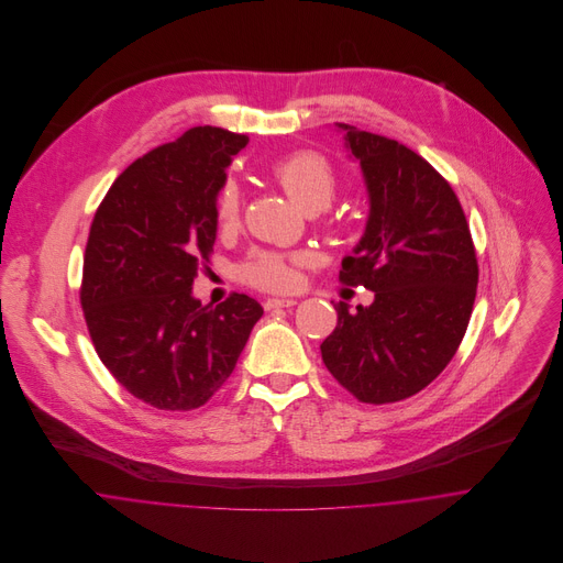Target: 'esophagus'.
<instances>
[{
    "mask_svg": "<svg viewBox=\"0 0 563 563\" xmlns=\"http://www.w3.org/2000/svg\"><path fill=\"white\" fill-rule=\"evenodd\" d=\"M297 306V299H266L264 308L266 310H275V308H292Z\"/></svg>",
    "mask_w": 563,
    "mask_h": 563,
    "instance_id": "esophagus-1",
    "label": "esophagus"
}]
</instances>
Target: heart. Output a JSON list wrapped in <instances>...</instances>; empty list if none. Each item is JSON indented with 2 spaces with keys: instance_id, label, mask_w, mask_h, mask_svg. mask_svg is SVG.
I'll use <instances>...</instances> for the list:
<instances>
[{
  "instance_id": "b5f03b06",
  "label": "heart",
  "mask_w": 563,
  "mask_h": 563,
  "mask_svg": "<svg viewBox=\"0 0 563 563\" xmlns=\"http://www.w3.org/2000/svg\"><path fill=\"white\" fill-rule=\"evenodd\" d=\"M273 177L288 195V199L303 212H321L331 206L338 192V177L329 162L314 152H301L288 156L273 166ZM241 212V192L236 184H225L219 203L217 217L221 228H232L239 221ZM242 277L266 290H288L297 284L295 264L282 255L257 251L242 266Z\"/></svg>"
}]
</instances>
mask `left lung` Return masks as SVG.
<instances>
[{"label":"left lung","instance_id":"8db88e82","mask_svg":"<svg viewBox=\"0 0 563 563\" xmlns=\"http://www.w3.org/2000/svg\"><path fill=\"white\" fill-rule=\"evenodd\" d=\"M360 164L368 217L340 279L375 292L371 306L335 303L321 344L327 371L364 402H395L429 386L455 355L471 321L479 266L449 181L386 136L335 123Z\"/></svg>","mask_w":563,"mask_h":563}]
</instances>
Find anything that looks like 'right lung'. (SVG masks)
<instances>
[{"label": "right lung", "mask_w": 563, "mask_h": 563, "mask_svg": "<svg viewBox=\"0 0 563 563\" xmlns=\"http://www.w3.org/2000/svg\"><path fill=\"white\" fill-rule=\"evenodd\" d=\"M249 136L192 128L130 164L95 212L81 308L112 377L136 399L186 411L232 375L262 306L232 295L201 306L199 262L217 241V199Z\"/></svg>", "instance_id": "right-lung-1"}]
</instances>
